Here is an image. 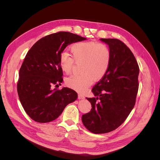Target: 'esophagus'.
I'll return each instance as SVG.
<instances>
[{
    "instance_id": "34e87169",
    "label": "esophagus",
    "mask_w": 160,
    "mask_h": 160,
    "mask_svg": "<svg viewBox=\"0 0 160 160\" xmlns=\"http://www.w3.org/2000/svg\"><path fill=\"white\" fill-rule=\"evenodd\" d=\"M84 98H85V96L83 95H82V94H79L78 95V99H83Z\"/></svg>"
}]
</instances>
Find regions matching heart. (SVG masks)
I'll list each match as a JSON object with an SVG mask.
<instances>
[{"label":"heart","instance_id":"obj_1","mask_svg":"<svg viewBox=\"0 0 160 160\" xmlns=\"http://www.w3.org/2000/svg\"><path fill=\"white\" fill-rule=\"evenodd\" d=\"M72 57L67 52H62L59 57V65L65 73L72 71L74 62H83V74L72 75L67 78L69 88L79 92H85L93 83L105 75L111 62V52L108 47L95 42L76 43L71 47Z\"/></svg>","mask_w":160,"mask_h":160}]
</instances>
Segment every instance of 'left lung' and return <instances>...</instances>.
I'll return each instance as SVG.
<instances>
[{"label":"left lung","instance_id":"1","mask_svg":"<svg viewBox=\"0 0 160 160\" xmlns=\"http://www.w3.org/2000/svg\"><path fill=\"white\" fill-rule=\"evenodd\" d=\"M100 41L108 45L111 62L105 75L92 89L96 98H87L92 109L82 116L85 127L95 134L110 132L124 122L134 108L139 86L138 64L129 48L116 38Z\"/></svg>","mask_w":160,"mask_h":160}]
</instances>
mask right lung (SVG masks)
I'll use <instances>...</instances> for the list:
<instances>
[{
    "mask_svg": "<svg viewBox=\"0 0 160 160\" xmlns=\"http://www.w3.org/2000/svg\"><path fill=\"white\" fill-rule=\"evenodd\" d=\"M87 38L59 32L38 40L28 51L19 71L17 91L22 108L38 123L56 119L66 106L77 99L71 89H52L62 82L59 57L67 45Z\"/></svg>",
    "mask_w": 160,
    "mask_h": 160,
    "instance_id": "add662e5",
    "label": "right lung"
}]
</instances>
